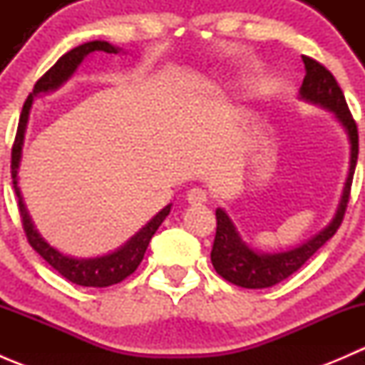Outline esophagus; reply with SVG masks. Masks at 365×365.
Wrapping results in <instances>:
<instances>
[{
  "instance_id": "esophagus-1",
  "label": "esophagus",
  "mask_w": 365,
  "mask_h": 365,
  "mask_svg": "<svg viewBox=\"0 0 365 365\" xmlns=\"http://www.w3.org/2000/svg\"><path fill=\"white\" fill-rule=\"evenodd\" d=\"M187 201L194 206L205 205L208 203V194H206V190L200 189V187H194V189H190L189 192H187Z\"/></svg>"
}]
</instances>
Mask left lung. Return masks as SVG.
<instances>
[{
  "mask_svg": "<svg viewBox=\"0 0 365 365\" xmlns=\"http://www.w3.org/2000/svg\"><path fill=\"white\" fill-rule=\"evenodd\" d=\"M305 65V77L302 83L298 97L300 101L309 102L312 106L327 109L334 114L339 125L344 128L349 141V169L346 176L344 187L339 205L329 226L323 227L318 235L309 238L298 247L288 249L281 252H261L252 249L238 233L237 226L226 210L217 208V233L212 247V264L217 274L233 284L247 289H263L284 281L289 275L295 274L298 268L309 259L322 245H325L339 230L346 206H348L349 190H351L353 173H355L356 157H359V132L356 123L349 113L348 104L344 101L336 77L329 72L322 63L307 56H302Z\"/></svg>",
  "mask_w": 365,
  "mask_h": 365,
  "instance_id": "1",
  "label": "left lung"
}]
</instances>
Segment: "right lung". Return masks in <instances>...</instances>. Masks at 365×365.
<instances>
[{
	"mask_svg": "<svg viewBox=\"0 0 365 365\" xmlns=\"http://www.w3.org/2000/svg\"><path fill=\"white\" fill-rule=\"evenodd\" d=\"M95 51H104V53L109 54H118L121 49L120 47H114L113 43L106 42V40L86 42L83 43V46L73 47V49L68 51L67 54H63L53 67L47 70V72L36 81L35 88H33V93L29 95L28 101L24 102V108L19 120V128H17L16 143H14L12 148V182L17 197H19V212L21 217H23V226L29 245H31V247L35 249V251L38 252L54 270L60 272L65 279H68L73 284L88 286V288H106V286L118 284V282L127 279L130 274H134L135 268L139 267V263H141L143 257H145L150 240H152L155 231L159 230L160 224L164 222V219L169 215V212H171V205L164 206L148 224H145L130 240H127V244H123L120 249H116V251L97 257H73L68 256V254L60 252L56 247L49 245V242L43 240L42 235L36 231L35 224H33L31 215L28 213V208H26L19 189V168L21 159H23L26 128H28L33 98L40 93H49V91L58 90L61 84L67 83L70 77L73 76L77 67L83 63L84 58L90 53H95Z\"/></svg>",
	"mask_w": 365,
	"mask_h": 365,
	"instance_id": "add662e5",
	"label": "right lung"
}]
</instances>
